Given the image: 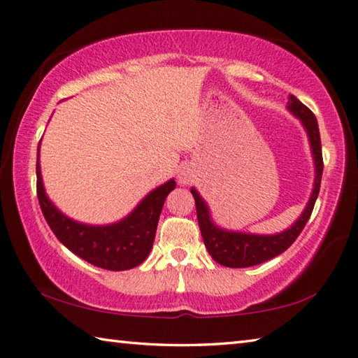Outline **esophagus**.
Returning a JSON list of instances; mask_svg holds the SVG:
<instances>
[{"label": "esophagus", "instance_id": "34e87169", "mask_svg": "<svg viewBox=\"0 0 358 358\" xmlns=\"http://www.w3.org/2000/svg\"><path fill=\"white\" fill-rule=\"evenodd\" d=\"M180 181H181V183H187V181H189V177H187V173L181 172L180 173Z\"/></svg>", "mask_w": 358, "mask_h": 358}]
</instances>
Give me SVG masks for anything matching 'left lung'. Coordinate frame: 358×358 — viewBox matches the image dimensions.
Instances as JSON below:
<instances>
[{
    "label": "left lung",
    "instance_id": "8db88e82",
    "mask_svg": "<svg viewBox=\"0 0 358 358\" xmlns=\"http://www.w3.org/2000/svg\"><path fill=\"white\" fill-rule=\"evenodd\" d=\"M287 108L292 112L296 118L305 126L306 134L310 137L314 167H316V180H314V189L311 192L310 202L306 203V208L301 216L296 220L292 226L284 232L275 235H254L243 232H232V230H224L215 226L211 221L210 210L203 199L199 196V192L191 189L194 201H196L197 221L201 227V234L203 243L207 246L210 256L213 257L217 264L230 266V268H245V266L259 265L266 260L280 256L287 248L294 243L299 237L303 227L306 226L308 220L313 213L314 203L319 196L320 180H322L324 161H322V145H320V134L317 120L314 113L305 104L295 98L294 94L289 96Z\"/></svg>",
    "mask_w": 358,
    "mask_h": 358
}]
</instances>
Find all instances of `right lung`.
<instances>
[{"mask_svg": "<svg viewBox=\"0 0 358 358\" xmlns=\"http://www.w3.org/2000/svg\"><path fill=\"white\" fill-rule=\"evenodd\" d=\"M36 177L42 215L57 238L76 256L99 268L112 271L134 268L148 257L153 248L162 205L169 192L177 186L175 180H169L167 183L151 191L124 220L110 226H88L64 216L48 201L41 177L39 147Z\"/></svg>", "mask_w": 358, "mask_h": 358, "instance_id": "right-lung-1", "label": "right lung"}]
</instances>
